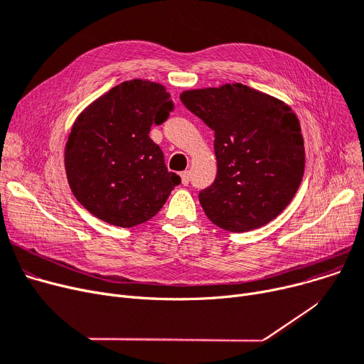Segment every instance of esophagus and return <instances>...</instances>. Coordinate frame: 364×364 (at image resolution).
I'll return each instance as SVG.
<instances>
[{"label": "esophagus", "mask_w": 364, "mask_h": 364, "mask_svg": "<svg viewBox=\"0 0 364 364\" xmlns=\"http://www.w3.org/2000/svg\"><path fill=\"white\" fill-rule=\"evenodd\" d=\"M181 183H183V186H188V181H190V172L188 171H184V172H181Z\"/></svg>", "instance_id": "esophagus-1"}]
</instances>
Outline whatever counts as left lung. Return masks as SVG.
I'll use <instances>...</instances> for the list:
<instances>
[{"mask_svg": "<svg viewBox=\"0 0 364 364\" xmlns=\"http://www.w3.org/2000/svg\"><path fill=\"white\" fill-rule=\"evenodd\" d=\"M180 99L215 132L217 177L199 193L206 217L233 233L274 220L304 176V140L292 109L243 84L190 90Z\"/></svg>", "mask_w": 364, "mask_h": 364, "instance_id": "8db88e82", "label": "left lung"}]
</instances>
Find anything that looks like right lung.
I'll list each match as a JSON object with an SVG mask.
<instances>
[{"label": "right lung", "instance_id": "1", "mask_svg": "<svg viewBox=\"0 0 364 364\" xmlns=\"http://www.w3.org/2000/svg\"><path fill=\"white\" fill-rule=\"evenodd\" d=\"M174 109L165 87L132 80L113 87L75 121L65 150L72 193L97 218L134 227L155 217L181 183L149 137Z\"/></svg>", "mask_w": 364, "mask_h": 364}]
</instances>
